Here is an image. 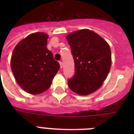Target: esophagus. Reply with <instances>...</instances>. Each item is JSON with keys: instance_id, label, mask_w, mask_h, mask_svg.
<instances>
[{"instance_id": "34e87169", "label": "esophagus", "mask_w": 134, "mask_h": 134, "mask_svg": "<svg viewBox=\"0 0 134 134\" xmlns=\"http://www.w3.org/2000/svg\"><path fill=\"white\" fill-rule=\"evenodd\" d=\"M59 63H60V68L62 69V68H63V63H62L61 61H60Z\"/></svg>"}]
</instances>
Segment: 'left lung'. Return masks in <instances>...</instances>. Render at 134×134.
I'll return each mask as SVG.
<instances>
[{
    "label": "left lung",
    "instance_id": "obj_1",
    "mask_svg": "<svg viewBox=\"0 0 134 134\" xmlns=\"http://www.w3.org/2000/svg\"><path fill=\"white\" fill-rule=\"evenodd\" d=\"M66 38L75 67L68 86L76 93L88 95L99 89L108 76L111 65L110 46L102 37L88 29L71 32Z\"/></svg>",
    "mask_w": 134,
    "mask_h": 134
}]
</instances>
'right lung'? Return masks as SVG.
Masks as SVG:
<instances>
[{
	"label": "right lung",
	"mask_w": 134,
	"mask_h": 134,
	"mask_svg": "<svg viewBox=\"0 0 134 134\" xmlns=\"http://www.w3.org/2000/svg\"><path fill=\"white\" fill-rule=\"evenodd\" d=\"M48 36L29 35L18 43L11 58V69L17 83L28 93L40 94L50 88L60 64L46 48Z\"/></svg>",
	"instance_id": "obj_1"
}]
</instances>
